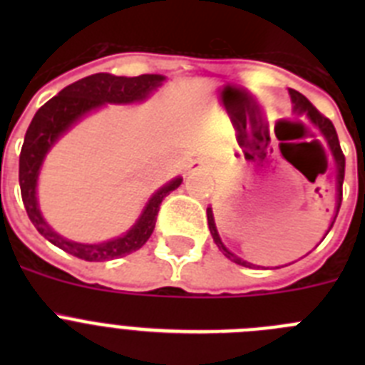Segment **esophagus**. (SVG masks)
Instances as JSON below:
<instances>
[{
    "label": "esophagus",
    "mask_w": 365,
    "mask_h": 365,
    "mask_svg": "<svg viewBox=\"0 0 365 365\" xmlns=\"http://www.w3.org/2000/svg\"><path fill=\"white\" fill-rule=\"evenodd\" d=\"M201 170H205V164H202L201 160H193V163L190 164V172H192V173L201 172Z\"/></svg>",
    "instance_id": "34e87169"
}]
</instances>
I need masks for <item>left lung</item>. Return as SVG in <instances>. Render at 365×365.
<instances>
[{
	"label": "left lung",
	"instance_id": "1",
	"mask_svg": "<svg viewBox=\"0 0 365 365\" xmlns=\"http://www.w3.org/2000/svg\"><path fill=\"white\" fill-rule=\"evenodd\" d=\"M289 95H291V100L292 104H294V111L296 113H305L309 117V120L312 122V124L318 128V130L322 131V135L325 137V140H327L329 148H331V153H333L334 157V163H336V170H338V175H336V190H338V195H336V215H338V210H340V205H341V185H344V173H346V157H344V153H341V148H340V143H338V135H336V130H334L333 122L329 120L327 117H324L318 109L314 108V106L309 102L305 96L302 95V93L294 91V89H289ZM206 215H208V227H210V234L212 237H214L215 245L219 247V250H222V254L228 257L230 261H234V263H237V265H243V267H254L252 263H248V261L241 259V257H237L235 254H232L230 250H228L225 245H222L221 237H219L217 234V228H215V222H214V214H212V208H208L206 210ZM336 219V217H334ZM334 219L333 222H331V227H329V230L333 228L334 225ZM329 230L325 232V235L329 234ZM324 235V237H325Z\"/></svg>",
	"mask_w": 365,
	"mask_h": 365
}]
</instances>
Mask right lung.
<instances>
[{"instance_id": "right-lung-1", "label": "right lung", "mask_w": 365, "mask_h": 365, "mask_svg": "<svg viewBox=\"0 0 365 365\" xmlns=\"http://www.w3.org/2000/svg\"><path fill=\"white\" fill-rule=\"evenodd\" d=\"M163 82L164 76H160V74H140V76L128 78V76H115V74L109 73H96L63 87L54 98L45 102L32 118L27 133H25L21 153H19L21 199H24L29 219L36 227V230L43 235L45 240L66 250L71 256L86 261H108L115 259V257H124L138 250L150 240L163 199L170 192L179 188L182 179L177 177L160 190H157L148 201L138 221L124 235H120L117 240L106 241V243L83 245L66 240L60 234H56L41 217L36 199V185L45 155L71 125L76 124L80 118L86 117L87 113H91L93 109L104 104L143 102Z\"/></svg>"}]
</instances>
